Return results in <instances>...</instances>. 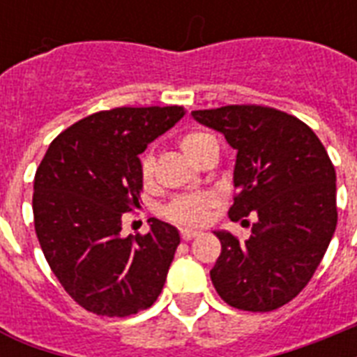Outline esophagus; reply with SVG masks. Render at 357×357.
I'll list each match as a JSON object with an SVG mask.
<instances>
[{"label": "esophagus", "mask_w": 357, "mask_h": 357, "mask_svg": "<svg viewBox=\"0 0 357 357\" xmlns=\"http://www.w3.org/2000/svg\"><path fill=\"white\" fill-rule=\"evenodd\" d=\"M200 231H196V229H181V238L183 241H192V238L200 237Z\"/></svg>", "instance_id": "esophagus-1"}]
</instances>
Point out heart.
Wrapping results in <instances>:
<instances>
[{"label": "heart", "mask_w": 357, "mask_h": 357, "mask_svg": "<svg viewBox=\"0 0 357 357\" xmlns=\"http://www.w3.org/2000/svg\"><path fill=\"white\" fill-rule=\"evenodd\" d=\"M211 139V135L202 133V131H189L179 137V148L185 155L189 157L190 161H195L196 153L200 151V148L206 144L207 140ZM140 176L146 183L150 181L153 176V157L144 155L140 161ZM213 200L209 196L192 195V196H181L167 207V217L174 222L187 224V226H200L207 220L209 215V207H211Z\"/></svg>", "instance_id": "heart-1"}]
</instances>
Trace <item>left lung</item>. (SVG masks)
<instances>
[{
  "label": "left lung",
  "instance_id": "1",
  "mask_svg": "<svg viewBox=\"0 0 357 357\" xmlns=\"http://www.w3.org/2000/svg\"><path fill=\"white\" fill-rule=\"evenodd\" d=\"M190 114L237 151L229 218L255 217L244 241L215 231L222 252L209 272L213 285L231 307L278 310L307 285L332 241L335 168L313 129L276 109L228 105Z\"/></svg>",
  "mask_w": 357,
  "mask_h": 357
}]
</instances>
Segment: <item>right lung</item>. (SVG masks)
I'll use <instances>...</instances> for the list:
<instances>
[{"label":"right lung","instance_id":"1","mask_svg":"<svg viewBox=\"0 0 357 357\" xmlns=\"http://www.w3.org/2000/svg\"><path fill=\"white\" fill-rule=\"evenodd\" d=\"M183 116L178 105L91 114L59 135L36 168V237L64 291L86 311L135 315L161 294L179 231L151 218L148 234L123 237L122 215L139 207V155Z\"/></svg>","mask_w":357,"mask_h":357}]
</instances>
